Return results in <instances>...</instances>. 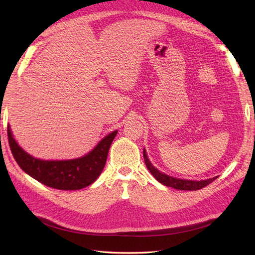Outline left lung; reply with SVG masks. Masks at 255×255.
<instances>
[{"label": "left lung", "instance_id": "8db88e82", "mask_svg": "<svg viewBox=\"0 0 255 255\" xmlns=\"http://www.w3.org/2000/svg\"><path fill=\"white\" fill-rule=\"evenodd\" d=\"M143 158H144V163L146 168L149 169V171L151 174L155 177V179L161 183L165 186L168 187H172L174 189H179V190H198L201 189L205 186H207L208 184H211L214 182L217 176L211 177V179H206V180H200V181H195V180H184V179H179V177H174L171 175H168L164 172L159 171L157 168L154 167L152 163L150 161L148 155H146V151L143 148Z\"/></svg>", "mask_w": 255, "mask_h": 255}]
</instances>
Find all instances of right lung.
Wrapping results in <instances>:
<instances>
[{"instance_id":"1","label":"right lung","mask_w":255,"mask_h":255,"mask_svg":"<svg viewBox=\"0 0 255 255\" xmlns=\"http://www.w3.org/2000/svg\"><path fill=\"white\" fill-rule=\"evenodd\" d=\"M118 130L103 137L94 149L85 155L61 160H44L23 150L14 139L10 127L7 128L12 155L23 171L33 179L60 190H78L89 186L102 173L111 144Z\"/></svg>"}]
</instances>
